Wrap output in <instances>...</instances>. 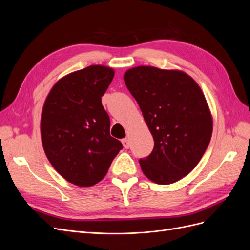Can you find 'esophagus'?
Here are the masks:
<instances>
[{"mask_svg": "<svg viewBox=\"0 0 250 250\" xmlns=\"http://www.w3.org/2000/svg\"><path fill=\"white\" fill-rule=\"evenodd\" d=\"M122 144H123V147L125 148V149H128L130 147V141H129V139H123L122 140Z\"/></svg>", "mask_w": 250, "mask_h": 250, "instance_id": "esophagus-1", "label": "esophagus"}]
</instances>
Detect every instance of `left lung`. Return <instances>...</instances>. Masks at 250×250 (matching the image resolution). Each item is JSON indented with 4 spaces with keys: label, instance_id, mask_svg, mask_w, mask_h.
I'll return each instance as SVG.
<instances>
[{
    "label": "left lung",
    "instance_id": "8db88e82",
    "mask_svg": "<svg viewBox=\"0 0 250 250\" xmlns=\"http://www.w3.org/2000/svg\"><path fill=\"white\" fill-rule=\"evenodd\" d=\"M140 105L154 148L140 160L153 183L170 185L187 176L203 156L213 132V118L200 86L179 70L140 65L124 74Z\"/></svg>",
    "mask_w": 250,
    "mask_h": 250
}]
</instances>
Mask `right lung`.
Returning a JSON list of instances; mask_svg holds the SVG:
<instances>
[{
    "label": "right lung",
    "instance_id": "obj_1",
    "mask_svg": "<svg viewBox=\"0 0 250 250\" xmlns=\"http://www.w3.org/2000/svg\"><path fill=\"white\" fill-rule=\"evenodd\" d=\"M115 76L105 65H89L59 79L43 103L42 143L49 162L69 183L87 188L104 178L123 148L110 137L102 96Z\"/></svg>",
    "mask_w": 250,
    "mask_h": 250
}]
</instances>
